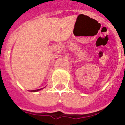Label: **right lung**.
<instances>
[{
	"label": "right lung",
	"instance_id": "add662e5",
	"mask_svg": "<svg viewBox=\"0 0 125 125\" xmlns=\"http://www.w3.org/2000/svg\"><path fill=\"white\" fill-rule=\"evenodd\" d=\"M41 89H42V88L41 89H36V90H32V92H36V91H39V90H41Z\"/></svg>",
	"mask_w": 125,
	"mask_h": 125
}]
</instances>
